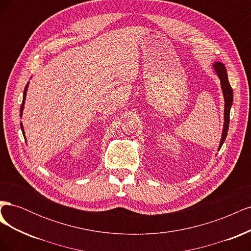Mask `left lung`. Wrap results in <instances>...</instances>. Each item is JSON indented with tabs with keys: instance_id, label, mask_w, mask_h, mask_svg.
<instances>
[{
	"instance_id": "obj_1",
	"label": "left lung",
	"mask_w": 251,
	"mask_h": 251,
	"mask_svg": "<svg viewBox=\"0 0 251 251\" xmlns=\"http://www.w3.org/2000/svg\"><path fill=\"white\" fill-rule=\"evenodd\" d=\"M215 70L217 71L218 76L221 80V87L223 91V95H224V100H225V108H224V126H223V133H222V138L221 141H220V146L219 150L221 149L223 146V142L227 136V132H228V127H229V114H230V108L232 104L233 100V91L232 88L229 85L228 77H227V72H226V68L222 63H215L214 64Z\"/></svg>"
}]
</instances>
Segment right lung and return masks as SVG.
<instances>
[{"label":"right lung","mask_w":251,"mask_h":251,"mask_svg":"<svg viewBox=\"0 0 251 251\" xmlns=\"http://www.w3.org/2000/svg\"><path fill=\"white\" fill-rule=\"evenodd\" d=\"M27 88H28V83L26 85V87H25V89H24V95H23V102H22V104H21V114H20V116H22V113H23V109H24V103H25V98H26V93H27ZM21 127H22V132H23V135L25 136V133H24V130H23V125L21 124Z\"/></svg>","instance_id":"add662e5"}]
</instances>
